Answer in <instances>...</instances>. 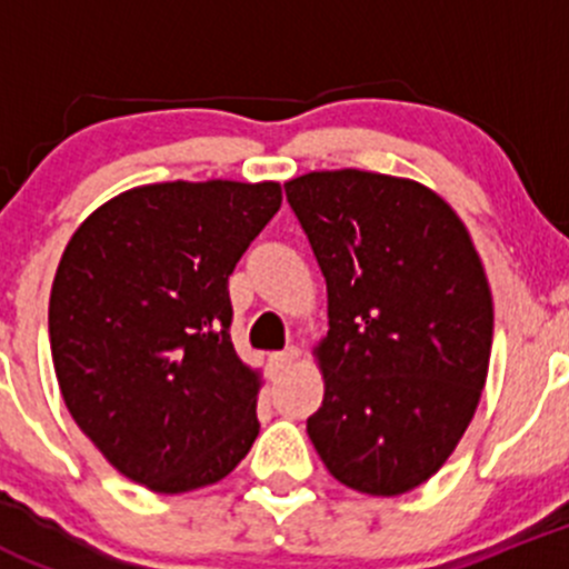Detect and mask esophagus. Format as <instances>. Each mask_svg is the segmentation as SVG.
Instances as JSON below:
<instances>
[{
  "label": "esophagus",
  "mask_w": 569,
  "mask_h": 569,
  "mask_svg": "<svg viewBox=\"0 0 569 569\" xmlns=\"http://www.w3.org/2000/svg\"><path fill=\"white\" fill-rule=\"evenodd\" d=\"M297 358H300V349L297 347H286L283 352H272L269 355V369L274 371V375H283L289 366L297 363Z\"/></svg>",
  "instance_id": "34e87169"
}]
</instances>
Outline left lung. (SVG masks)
I'll use <instances>...</instances> for the list:
<instances>
[{
	"instance_id": "8db88e82",
	"label": "left lung",
	"mask_w": 569,
	"mask_h": 569,
	"mask_svg": "<svg viewBox=\"0 0 569 569\" xmlns=\"http://www.w3.org/2000/svg\"><path fill=\"white\" fill-rule=\"evenodd\" d=\"M327 283L325 399L308 438L341 485L401 496L449 460L492 347V297L462 220L423 183L366 170L291 178Z\"/></svg>"
}]
</instances>
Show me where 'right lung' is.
<instances>
[{
    "mask_svg": "<svg viewBox=\"0 0 569 569\" xmlns=\"http://www.w3.org/2000/svg\"><path fill=\"white\" fill-rule=\"evenodd\" d=\"M280 183L129 189L57 267L49 341L68 412L126 479L176 496L226 479L258 438V375L231 341L228 278Z\"/></svg>",
    "mask_w": 569,
    "mask_h": 569,
    "instance_id": "1",
    "label": "right lung"
}]
</instances>
